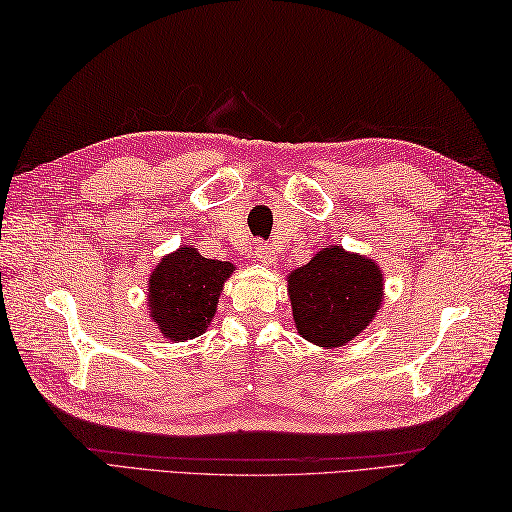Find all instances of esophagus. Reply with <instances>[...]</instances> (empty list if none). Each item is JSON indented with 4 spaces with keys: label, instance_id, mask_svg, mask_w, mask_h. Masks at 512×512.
<instances>
[{
    "label": "esophagus",
    "instance_id": "obj_1",
    "mask_svg": "<svg viewBox=\"0 0 512 512\" xmlns=\"http://www.w3.org/2000/svg\"><path fill=\"white\" fill-rule=\"evenodd\" d=\"M255 255H257V259H259V262H262L264 266H270V264L275 262V253H273V250H270L266 244H262V242L255 244Z\"/></svg>",
    "mask_w": 512,
    "mask_h": 512
}]
</instances>
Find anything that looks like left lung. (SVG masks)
<instances>
[{
    "label": "left lung",
    "instance_id": "1",
    "mask_svg": "<svg viewBox=\"0 0 512 512\" xmlns=\"http://www.w3.org/2000/svg\"><path fill=\"white\" fill-rule=\"evenodd\" d=\"M286 281L297 332L325 350L354 341L383 308V270L343 246L321 248Z\"/></svg>",
    "mask_w": 512,
    "mask_h": 512
}]
</instances>
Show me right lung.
I'll return each mask as SVG.
<instances>
[{
  "instance_id": "right-lung-1",
  "label": "right lung",
  "mask_w": 512,
  "mask_h": 512,
  "mask_svg": "<svg viewBox=\"0 0 512 512\" xmlns=\"http://www.w3.org/2000/svg\"><path fill=\"white\" fill-rule=\"evenodd\" d=\"M231 262L206 259L193 246H180L160 259L147 284L149 317L169 341H189L209 328Z\"/></svg>"
}]
</instances>
